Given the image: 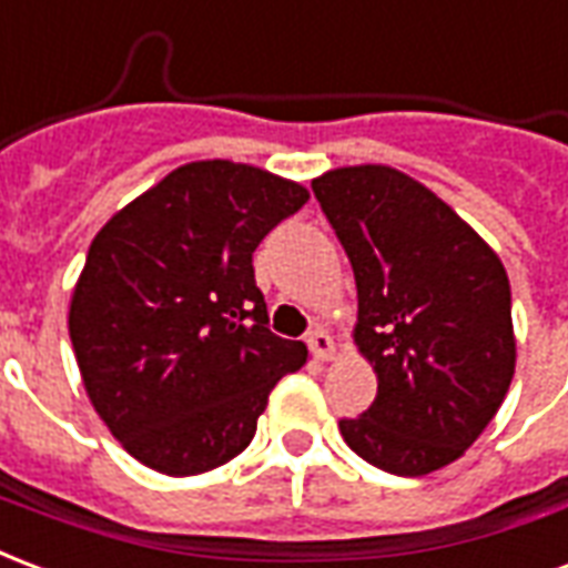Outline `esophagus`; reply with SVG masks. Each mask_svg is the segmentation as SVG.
<instances>
[{"mask_svg": "<svg viewBox=\"0 0 568 568\" xmlns=\"http://www.w3.org/2000/svg\"><path fill=\"white\" fill-rule=\"evenodd\" d=\"M308 347H312L314 357L321 359V363H326V359L335 357V338L326 333L324 326H314L312 335H308Z\"/></svg>", "mask_w": 568, "mask_h": 568, "instance_id": "obj_1", "label": "esophagus"}]
</instances>
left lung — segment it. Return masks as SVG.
Instances as JSON below:
<instances>
[{
	"label": "left lung",
	"mask_w": 568,
	"mask_h": 568,
	"mask_svg": "<svg viewBox=\"0 0 568 568\" xmlns=\"http://www.w3.org/2000/svg\"><path fill=\"white\" fill-rule=\"evenodd\" d=\"M312 190L357 278L354 345L378 396L342 438L390 475H429L471 448L515 378L503 260L448 202L393 165L329 169Z\"/></svg>",
	"instance_id": "8db88e82"
}]
</instances>
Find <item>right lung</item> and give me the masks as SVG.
Returning a JSON list of instances; mask_svg holds the SVG:
<instances>
[{"label":"right lung","instance_id":"right-lung-1","mask_svg":"<svg viewBox=\"0 0 568 568\" xmlns=\"http://www.w3.org/2000/svg\"><path fill=\"white\" fill-rule=\"evenodd\" d=\"M308 190L260 165L196 160L109 217L69 302L90 403L126 454L172 478L239 457L308 347L268 333L256 244Z\"/></svg>","mask_w":568,"mask_h":568}]
</instances>
